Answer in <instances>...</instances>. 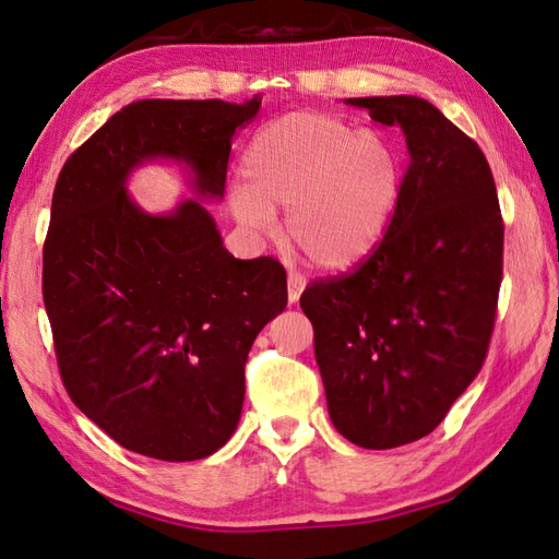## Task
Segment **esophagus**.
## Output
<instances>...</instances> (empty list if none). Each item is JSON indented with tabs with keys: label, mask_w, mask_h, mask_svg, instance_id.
<instances>
[{
	"label": "esophagus",
	"mask_w": 559,
	"mask_h": 559,
	"mask_svg": "<svg viewBox=\"0 0 559 559\" xmlns=\"http://www.w3.org/2000/svg\"><path fill=\"white\" fill-rule=\"evenodd\" d=\"M305 278L300 276V273H288V302L290 305H295L300 300V295H302V290H305Z\"/></svg>",
	"instance_id": "1"
}]
</instances>
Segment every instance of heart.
Instances as JSON below:
<instances>
[{
  "label": "heart",
  "mask_w": 559,
  "mask_h": 559,
  "mask_svg": "<svg viewBox=\"0 0 559 559\" xmlns=\"http://www.w3.org/2000/svg\"><path fill=\"white\" fill-rule=\"evenodd\" d=\"M403 187L399 151L374 129L322 110H295L261 124L228 189L235 221L269 233L286 209L288 237L312 264L348 271L382 242Z\"/></svg>",
  "instance_id": "1"
}]
</instances>
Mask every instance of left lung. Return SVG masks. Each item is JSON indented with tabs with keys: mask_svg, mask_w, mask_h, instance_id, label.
<instances>
[{
	"mask_svg": "<svg viewBox=\"0 0 559 559\" xmlns=\"http://www.w3.org/2000/svg\"><path fill=\"white\" fill-rule=\"evenodd\" d=\"M406 136L408 173L386 235L350 276L319 281L300 307L329 418L362 449L430 435L476 379L495 326L504 225L473 139L415 96L346 98Z\"/></svg>",
	"mask_w": 559,
	"mask_h": 559,
	"instance_id": "1",
	"label": "left lung"
}]
</instances>
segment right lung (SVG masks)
<instances>
[{
	"label": "right lung",
	"mask_w": 559,
	"mask_h": 559,
	"mask_svg": "<svg viewBox=\"0 0 559 559\" xmlns=\"http://www.w3.org/2000/svg\"><path fill=\"white\" fill-rule=\"evenodd\" d=\"M259 108L261 96L134 100L59 173L43 252L59 372L81 413L141 456L197 461L228 442L247 353L286 310L283 266L235 259L206 209L223 199L235 129ZM156 162L190 175V197L163 214L128 194Z\"/></svg>",
	"instance_id": "right-lung-1"
}]
</instances>
